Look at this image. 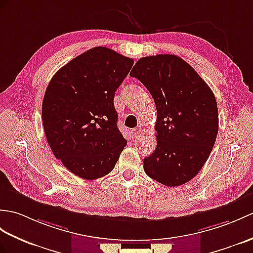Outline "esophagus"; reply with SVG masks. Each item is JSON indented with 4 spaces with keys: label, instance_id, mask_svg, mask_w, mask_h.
I'll list each match as a JSON object with an SVG mask.
<instances>
[{
    "label": "esophagus",
    "instance_id": "1",
    "mask_svg": "<svg viewBox=\"0 0 253 253\" xmlns=\"http://www.w3.org/2000/svg\"><path fill=\"white\" fill-rule=\"evenodd\" d=\"M141 132H142V129L139 128V127L134 128V129H132V130H131V134H132V137H133L134 139L139 138V137L141 136Z\"/></svg>",
    "mask_w": 253,
    "mask_h": 253
}]
</instances>
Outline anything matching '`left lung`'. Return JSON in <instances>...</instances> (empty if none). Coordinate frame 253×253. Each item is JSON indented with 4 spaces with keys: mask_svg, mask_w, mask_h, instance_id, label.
<instances>
[{
    "mask_svg": "<svg viewBox=\"0 0 253 253\" xmlns=\"http://www.w3.org/2000/svg\"><path fill=\"white\" fill-rule=\"evenodd\" d=\"M153 97L156 149L143 160L150 178L173 187L186 183L207 162L219 129L212 90L175 55L140 58L130 72Z\"/></svg>",
    "mask_w": 253,
    "mask_h": 253,
    "instance_id": "obj_1",
    "label": "left lung"
}]
</instances>
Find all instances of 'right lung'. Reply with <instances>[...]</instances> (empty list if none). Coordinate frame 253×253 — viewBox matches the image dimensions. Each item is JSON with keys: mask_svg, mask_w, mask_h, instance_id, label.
Masks as SVG:
<instances>
[{"mask_svg": "<svg viewBox=\"0 0 253 253\" xmlns=\"http://www.w3.org/2000/svg\"><path fill=\"white\" fill-rule=\"evenodd\" d=\"M133 64L107 47H93L58 70L46 88L42 120L57 160L80 178L113 170L127 141L117 128L115 91Z\"/></svg>", "mask_w": 253, "mask_h": 253, "instance_id": "1", "label": "right lung"}]
</instances>
